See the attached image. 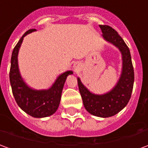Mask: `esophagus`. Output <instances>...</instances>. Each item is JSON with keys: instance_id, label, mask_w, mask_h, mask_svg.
Returning <instances> with one entry per match:
<instances>
[{"instance_id": "obj_1", "label": "esophagus", "mask_w": 148, "mask_h": 148, "mask_svg": "<svg viewBox=\"0 0 148 148\" xmlns=\"http://www.w3.org/2000/svg\"><path fill=\"white\" fill-rule=\"evenodd\" d=\"M74 67H75V68H77V67H78V65H77V66H74Z\"/></svg>"}]
</instances>
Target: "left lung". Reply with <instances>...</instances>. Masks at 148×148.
<instances>
[{
	"label": "left lung",
	"mask_w": 148,
	"mask_h": 148,
	"mask_svg": "<svg viewBox=\"0 0 148 148\" xmlns=\"http://www.w3.org/2000/svg\"><path fill=\"white\" fill-rule=\"evenodd\" d=\"M99 27L104 40L117 47L122 54V72L116 85L110 91L96 95L89 90L77 77L83 105L89 113L101 118L111 117L122 110L129 102L134 85V69L130 49L116 31L108 25Z\"/></svg>",
	"instance_id": "8db88e82"
}]
</instances>
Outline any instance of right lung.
Instances as JSON below:
<instances>
[{
	"label": "right lung",
	"mask_w": 148,
	"mask_h": 148,
	"mask_svg": "<svg viewBox=\"0 0 148 148\" xmlns=\"http://www.w3.org/2000/svg\"><path fill=\"white\" fill-rule=\"evenodd\" d=\"M34 31L35 29H31L25 32L14 47L11 57L9 80L14 99L21 109L32 117L45 118L57 111L65 82L73 71H67L60 74L53 84L46 90H35L25 83L19 71L17 57L24 38Z\"/></svg>",
	"instance_id": "1"
}]
</instances>
